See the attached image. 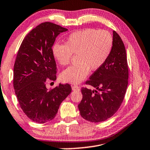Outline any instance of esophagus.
<instances>
[{
  "mask_svg": "<svg viewBox=\"0 0 150 150\" xmlns=\"http://www.w3.org/2000/svg\"><path fill=\"white\" fill-rule=\"evenodd\" d=\"M71 87H72V89L73 90V91H75V90L79 89V86H78V85H71Z\"/></svg>",
  "mask_w": 150,
  "mask_h": 150,
  "instance_id": "1",
  "label": "esophagus"
}]
</instances>
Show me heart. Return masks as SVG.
Returning a JSON list of instances; mask_svg holds the SVG:
<instances>
[{"mask_svg": "<svg viewBox=\"0 0 150 150\" xmlns=\"http://www.w3.org/2000/svg\"><path fill=\"white\" fill-rule=\"evenodd\" d=\"M113 42L112 36L107 30L86 28L71 33L65 44L54 45L52 53L61 65H68L72 54H77V63L64 71L61 79L72 83L82 81L89 69L96 71L105 63L111 53Z\"/></svg>", "mask_w": 150, "mask_h": 150, "instance_id": "heart-1", "label": "heart"}]
</instances>
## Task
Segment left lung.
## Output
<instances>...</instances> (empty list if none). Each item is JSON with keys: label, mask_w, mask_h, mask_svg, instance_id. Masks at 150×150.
<instances>
[{"label": "left lung", "mask_w": 150, "mask_h": 150, "mask_svg": "<svg viewBox=\"0 0 150 150\" xmlns=\"http://www.w3.org/2000/svg\"><path fill=\"white\" fill-rule=\"evenodd\" d=\"M113 47L109 57L85 82L95 90L82 87L78 105L81 117L89 122H104L117 112L124 99L128 84L126 51L122 39L113 31Z\"/></svg>", "instance_id": "1"}]
</instances>
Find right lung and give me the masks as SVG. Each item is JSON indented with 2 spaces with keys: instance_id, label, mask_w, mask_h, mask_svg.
<instances>
[{
  "instance_id": "obj_1",
  "label": "right lung",
  "mask_w": 150,
  "mask_h": 150,
  "mask_svg": "<svg viewBox=\"0 0 150 150\" xmlns=\"http://www.w3.org/2000/svg\"><path fill=\"white\" fill-rule=\"evenodd\" d=\"M67 29L56 24H40L28 33L21 43L14 65L13 86L21 109L35 122L54 119L61 102L71 92L69 84L49 90L47 80L57 79V65L52 53L56 37Z\"/></svg>"
}]
</instances>
